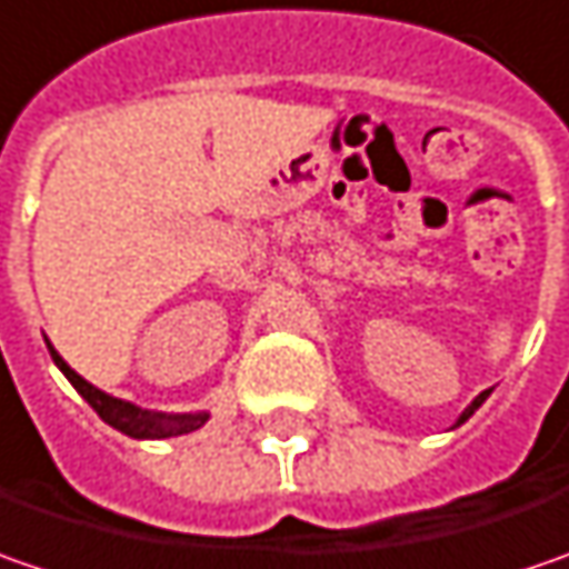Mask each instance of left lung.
I'll return each mask as SVG.
<instances>
[{
  "label": "left lung",
  "instance_id": "left-lung-1",
  "mask_svg": "<svg viewBox=\"0 0 569 569\" xmlns=\"http://www.w3.org/2000/svg\"><path fill=\"white\" fill-rule=\"evenodd\" d=\"M487 395H490V391H481V395H478V398H475V401H471V405H468V408L461 410V417H458V423H465V420H468V417H471V413H475V410L481 408L483 401H487ZM456 423V427H458Z\"/></svg>",
  "mask_w": 569,
  "mask_h": 569
}]
</instances>
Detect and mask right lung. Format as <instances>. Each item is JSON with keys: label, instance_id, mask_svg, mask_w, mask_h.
<instances>
[{"label": "right lung", "instance_id": "right-lung-1", "mask_svg": "<svg viewBox=\"0 0 569 569\" xmlns=\"http://www.w3.org/2000/svg\"><path fill=\"white\" fill-rule=\"evenodd\" d=\"M50 347V357L53 362L60 366V372L72 382V388L86 398L88 405L94 408V413L113 427V430L127 432V436H133V439H168V436H184V432L200 430L207 420H210V413L207 410H200V413H156V410H142L137 405H130V401H120V398H113L108 391H101V388H94L91 382H86L66 359L53 350V343H47Z\"/></svg>", "mask_w": 569, "mask_h": 569}]
</instances>
